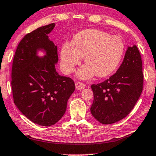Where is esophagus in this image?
<instances>
[{
	"label": "esophagus",
	"instance_id": "esophagus-1",
	"mask_svg": "<svg viewBox=\"0 0 156 156\" xmlns=\"http://www.w3.org/2000/svg\"><path fill=\"white\" fill-rule=\"evenodd\" d=\"M75 85H76V89L79 90L84 89L85 87V85L84 84V83H82V82H80V81H76Z\"/></svg>",
	"mask_w": 156,
	"mask_h": 156
}]
</instances>
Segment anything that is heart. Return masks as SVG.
Returning a JSON list of instances; mask_svg holds the SVG:
<instances>
[{"instance_id": "obj_1", "label": "heart", "mask_w": 156, "mask_h": 156, "mask_svg": "<svg viewBox=\"0 0 156 156\" xmlns=\"http://www.w3.org/2000/svg\"><path fill=\"white\" fill-rule=\"evenodd\" d=\"M124 43L120 37L98 29H85L63 43L60 51L62 69L65 73L74 72L84 57L85 64L78 71L81 79L97 75L106 77L115 70L122 59Z\"/></svg>"}]
</instances>
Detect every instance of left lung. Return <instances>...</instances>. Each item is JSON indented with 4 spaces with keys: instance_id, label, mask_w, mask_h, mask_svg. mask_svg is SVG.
Returning <instances> with one entry per match:
<instances>
[{
    "instance_id": "left-lung-1",
    "label": "left lung",
    "mask_w": 156,
    "mask_h": 156,
    "mask_svg": "<svg viewBox=\"0 0 156 156\" xmlns=\"http://www.w3.org/2000/svg\"><path fill=\"white\" fill-rule=\"evenodd\" d=\"M142 61L137 47H128L124 59L107 80L91 85L94 101L90 108L95 119L113 124L131 112L143 90Z\"/></svg>"
}]
</instances>
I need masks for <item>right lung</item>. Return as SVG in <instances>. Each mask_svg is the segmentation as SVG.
<instances>
[{"instance_id": "add662e5", "label": "right lung", "mask_w": 156, "mask_h": 156, "mask_svg": "<svg viewBox=\"0 0 156 156\" xmlns=\"http://www.w3.org/2000/svg\"><path fill=\"white\" fill-rule=\"evenodd\" d=\"M55 26L52 23L27 34L19 43L12 67L14 103L28 119L42 126L61 119L75 90L73 80L56 71L57 46L48 36ZM38 50L46 55L39 58Z\"/></svg>"}]
</instances>
